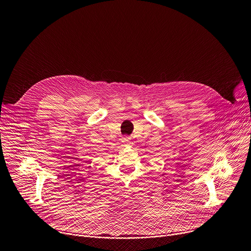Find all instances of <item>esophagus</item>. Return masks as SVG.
I'll return each mask as SVG.
<instances>
[{
  "instance_id": "1",
  "label": "esophagus",
  "mask_w": 251,
  "mask_h": 251,
  "mask_svg": "<svg viewBox=\"0 0 251 251\" xmlns=\"http://www.w3.org/2000/svg\"><path fill=\"white\" fill-rule=\"evenodd\" d=\"M123 143H124V144L125 145H128V144H130V140H129V138H124L123 139Z\"/></svg>"
}]
</instances>
